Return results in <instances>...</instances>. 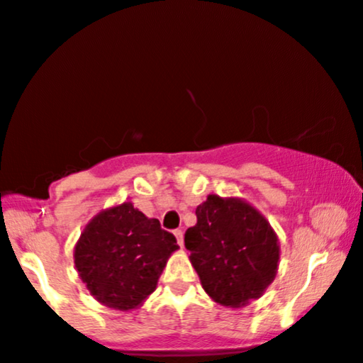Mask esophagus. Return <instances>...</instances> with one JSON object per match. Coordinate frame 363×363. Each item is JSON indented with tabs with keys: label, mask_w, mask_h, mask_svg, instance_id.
Instances as JSON below:
<instances>
[{
	"label": "esophagus",
	"mask_w": 363,
	"mask_h": 363,
	"mask_svg": "<svg viewBox=\"0 0 363 363\" xmlns=\"http://www.w3.org/2000/svg\"><path fill=\"white\" fill-rule=\"evenodd\" d=\"M174 235H176L177 244L182 247V245H184V232H182L181 229H176V230H174Z\"/></svg>",
	"instance_id": "obj_1"
}]
</instances>
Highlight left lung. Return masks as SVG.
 <instances>
[{"mask_svg": "<svg viewBox=\"0 0 363 363\" xmlns=\"http://www.w3.org/2000/svg\"><path fill=\"white\" fill-rule=\"evenodd\" d=\"M184 245L202 287L217 303L240 307L270 286L279 265V242L272 227L240 199L211 194L196 209Z\"/></svg>", "mask_w": 363, "mask_h": 363, "instance_id": "8db88e82", "label": "left lung"}]
</instances>
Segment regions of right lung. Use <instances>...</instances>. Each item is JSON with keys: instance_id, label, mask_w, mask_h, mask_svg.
I'll use <instances>...</instances> for the list:
<instances>
[{"instance_id": "add662e5", "label": "right lung", "mask_w": 363, "mask_h": 363, "mask_svg": "<svg viewBox=\"0 0 363 363\" xmlns=\"http://www.w3.org/2000/svg\"><path fill=\"white\" fill-rule=\"evenodd\" d=\"M171 232L147 219L131 202L103 211L86 225L74 264L91 296L118 311L136 308L154 292L169 255L177 250Z\"/></svg>"}]
</instances>
